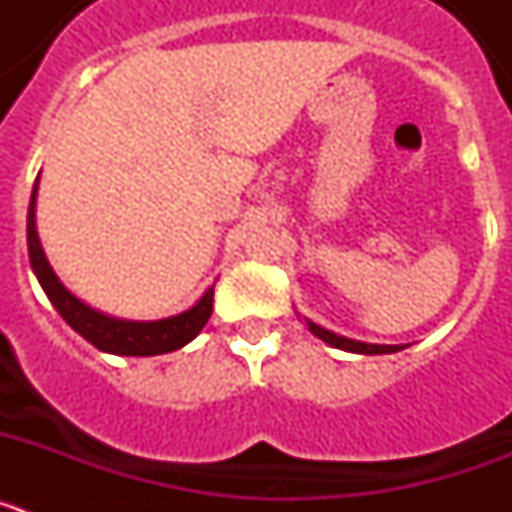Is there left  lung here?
I'll use <instances>...</instances> for the list:
<instances>
[{"mask_svg": "<svg viewBox=\"0 0 512 512\" xmlns=\"http://www.w3.org/2000/svg\"><path fill=\"white\" fill-rule=\"evenodd\" d=\"M307 328H310L318 338H323L325 343H330V346L351 351V354H395V351H400V346H377V343H361V341H351V338L336 336V333H330V330L320 328V325L310 323V320H307Z\"/></svg>", "mask_w": 512, "mask_h": 512, "instance_id": "obj_1", "label": "left lung"}]
</instances>
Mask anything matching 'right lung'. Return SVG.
Returning <instances> with one entry per match:
<instances>
[{
	"mask_svg": "<svg viewBox=\"0 0 512 512\" xmlns=\"http://www.w3.org/2000/svg\"><path fill=\"white\" fill-rule=\"evenodd\" d=\"M35 194H38V182L33 187V197H30V207H27V253H30V266H33L35 277H38L40 287L53 302L61 318L79 333L87 338L92 346L99 351L117 356H156L169 354L176 348L187 346L192 338H197L205 323L212 315V289L210 287L202 295V300L194 307H189L182 315L166 320H151V323H135V320H117L110 315L92 310L81 300H76L69 289L58 282L53 274L51 264L45 259L43 248L38 241V230H35Z\"/></svg>",
	"mask_w": 512,
	"mask_h": 512,
	"instance_id": "add662e5",
	"label": "right lung"
}]
</instances>
